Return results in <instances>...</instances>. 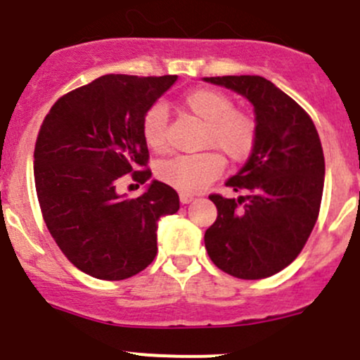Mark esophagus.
<instances>
[{
	"label": "esophagus",
	"mask_w": 360,
	"mask_h": 360,
	"mask_svg": "<svg viewBox=\"0 0 360 360\" xmlns=\"http://www.w3.org/2000/svg\"><path fill=\"white\" fill-rule=\"evenodd\" d=\"M191 201H194V195L192 194H185V192H181L180 194V202L181 205H188Z\"/></svg>",
	"instance_id": "obj_1"
}]
</instances>
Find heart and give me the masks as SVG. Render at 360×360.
I'll return each mask as SVG.
<instances>
[{
    "label": "heart",
    "instance_id": "b5f03b06",
    "mask_svg": "<svg viewBox=\"0 0 360 360\" xmlns=\"http://www.w3.org/2000/svg\"><path fill=\"white\" fill-rule=\"evenodd\" d=\"M184 105L195 117L206 122L202 133L205 147L219 148L229 161H245L254 152L257 126L250 115L234 110L233 99L215 89H195L184 98ZM168 112L162 105H152L141 120V134L154 152H165ZM224 159L219 152L179 155L162 162L158 169L159 179L184 192H195L222 173Z\"/></svg>",
    "mask_w": 360,
    "mask_h": 360
}]
</instances>
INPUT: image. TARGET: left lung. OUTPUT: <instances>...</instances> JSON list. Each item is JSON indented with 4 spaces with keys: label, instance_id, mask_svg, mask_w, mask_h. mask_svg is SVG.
<instances>
[{
    "label": "left lung",
    "instance_id": "1",
    "mask_svg": "<svg viewBox=\"0 0 360 360\" xmlns=\"http://www.w3.org/2000/svg\"><path fill=\"white\" fill-rule=\"evenodd\" d=\"M252 103L257 141L243 168L226 181L238 199L212 194L217 220L205 247L219 269L243 280L282 271L300 255L323 192L322 145L315 124L290 96L257 75L202 78Z\"/></svg>",
    "mask_w": 360,
    "mask_h": 360
}]
</instances>
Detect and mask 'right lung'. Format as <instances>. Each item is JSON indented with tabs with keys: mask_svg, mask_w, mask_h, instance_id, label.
Returning <instances> with one entry per match:
<instances>
[{
	"mask_svg": "<svg viewBox=\"0 0 360 360\" xmlns=\"http://www.w3.org/2000/svg\"><path fill=\"white\" fill-rule=\"evenodd\" d=\"M176 75H105L59 98L34 147V185L47 229L68 261L99 280H126L158 254V222L179 212L175 188L152 180L140 198L117 192L120 176L138 184L148 148L145 112Z\"/></svg>",
	"mask_w": 360,
	"mask_h": 360,
	"instance_id": "obj_1",
	"label": "right lung"
}]
</instances>
